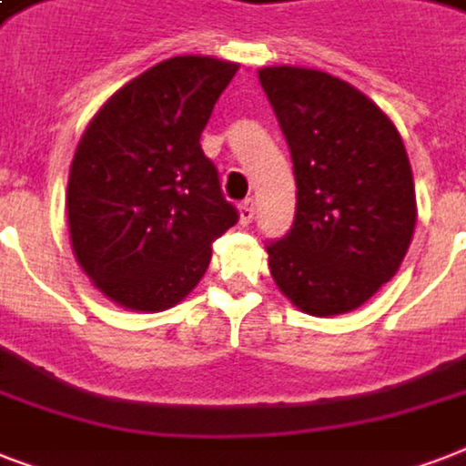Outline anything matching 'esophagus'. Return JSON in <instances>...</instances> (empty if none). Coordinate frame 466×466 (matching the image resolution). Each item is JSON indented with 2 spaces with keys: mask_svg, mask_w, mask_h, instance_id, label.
<instances>
[{
  "mask_svg": "<svg viewBox=\"0 0 466 466\" xmlns=\"http://www.w3.org/2000/svg\"><path fill=\"white\" fill-rule=\"evenodd\" d=\"M254 215H256V203L248 198L244 203L239 205V222L241 225H251L254 222Z\"/></svg>",
  "mask_w": 466,
  "mask_h": 466,
  "instance_id": "obj_1",
  "label": "esophagus"
}]
</instances>
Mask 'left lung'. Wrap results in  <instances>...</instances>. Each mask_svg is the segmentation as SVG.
<instances>
[{
  "mask_svg": "<svg viewBox=\"0 0 466 466\" xmlns=\"http://www.w3.org/2000/svg\"><path fill=\"white\" fill-rule=\"evenodd\" d=\"M292 155V229L268 248L278 290L311 317L365 305L404 261L416 188L397 126L353 84L319 69H258Z\"/></svg>",
  "mask_w": 466,
  "mask_h": 466,
  "instance_id": "obj_1",
  "label": "left lung"
}]
</instances>
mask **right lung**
Segmentation results:
<instances>
[{"label": "right lung", "instance_id": "right-lung-1", "mask_svg": "<svg viewBox=\"0 0 466 466\" xmlns=\"http://www.w3.org/2000/svg\"><path fill=\"white\" fill-rule=\"evenodd\" d=\"M239 65L210 55L164 60L96 111L76 145L67 225L79 268L130 311L188 298L212 241L239 219L200 133Z\"/></svg>", "mask_w": 466, "mask_h": 466}]
</instances>
